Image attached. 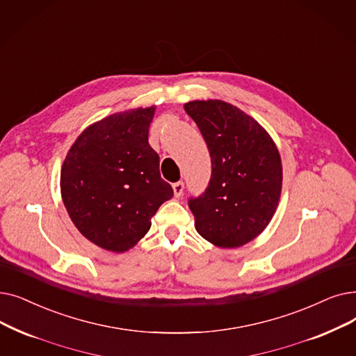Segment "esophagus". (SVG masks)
I'll return each instance as SVG.
<instances>
[{"mask_svg":"<svg viewBox=\"0 0 356 356\" xmlns=\"http://www.w3.org/2000/svg\"><path fill=\"white\" fill-rule=\"evenodd\" d=\"M183 191H184V183L183 181H176L173 184V192H175L176 197H180L183 195Z\"/></svg>","mask_w":356,"mask_h":356,"instance_id":"obj_1","label":"esophagus"}]
</instances>
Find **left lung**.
Returning a JSON list of instances; mask_svg holds the SVG:
<instances>
[{
    "mask_svg": "<svg viewBox=\"0 0 356 356\" xmlns=\"http://www.w3.org/2000/svg\"><path fill=\"white\" fill-rule=\"evenodd\" d=\"M211 156V179L189 197L197 233L209 243L233 249L266 228L280 202L282 164L272 138L238 107L221 102H189Z\"/></svg>",
    "mask_w": 356,
    "mask_h": 356,
    "instance_id": "8db88e82",
    "label": "left lung"
}]
</instances>
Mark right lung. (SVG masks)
I'll list each match as a JSON object with an SVG mask.
<instances>
[{
  "instance_id": "1",
  "label": "right lung",
  "mask_w": 356,
  "mask_h": 356,
  "mask_svg": "<svg viewBox=\"0 0 356 356\" xmlns=\"http://www.w3.org/2000/svg\"><path fill=\"white\" fill-rule=\"evenodd\" d=\"M154 107L116 113L87 128L60 170V193L74 225L91 243L125 252L151 227L173 188L148 144Z\"/></svg>"
}]
</instances>
